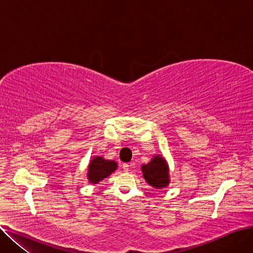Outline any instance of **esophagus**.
<instances>
[{
  "label": "esophagus",
  "mask_w": 253,
  "mask_h": 253,
  "mask_svg": "<svg viewBox=\"0 0 253 253\" xmlns=\"http://www.w3.org/2000/svg\"><path fill=\"white\" fill-rule=\"evenodd\" d=\"M123 169L124 171H129V164H123Z\"/></svg>",
  "instance_id": "34e87169"
}]
</instances>
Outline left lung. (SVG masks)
<instances>
[{
    "mask_svg": "<svg viewBox=\"0 0 253 253\" xmlns=\"http://www.w3.org/2000/svg\"><path fill=\"white\" fill-rule=\"evenodd\" d=\"M141 171L145 181L154 189L162 190L170 183L169 166L162 155L153 156L148 164L141 165Z\"/></svg>",
    "mask_w": 253,
    "mask_h": 253,
    "instance_id": "1",
    "label": "left lung"
}]
</instances>
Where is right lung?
I'll return each mask as SVG.
<instances>
[{
  "mask_svg": "<svg viewBox=\"0 0 253 253\" xmlns=\"http://www.w3.org/2000/svg\"><path fill=\"white\" fill-rule=\"evenodd\" d=\"M118 168V164L114 160H108L101 156H95L90 160L87 169V179L89 183L96 184L110 176Z\"/></svg>",
  "mask_w": 253,
  "mask_h": 253,
  "instance_id": "right-lung-1",
  "label": "right lung"
}]
</instances>
